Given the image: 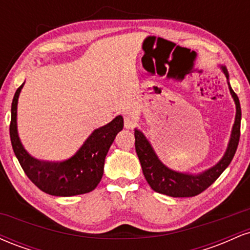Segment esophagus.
<instances>
[{"mask_svg": "<svg viewBox=\"0 0 250 250\" xmlns=\"http://www.w3.org/2000/svg\"><path fill=\"white\" fill-rule=\"evenodd\" d=\"M135 125H136V121L130 116L125 117V127L127 129H133Z\"/></svg>", "mask_w": 250, "mask_h": 250, "instance_id": "1", "label": "esophagus"}]
</instances>
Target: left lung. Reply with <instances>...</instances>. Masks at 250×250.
<instances>
[{
	"label": "left lung",
	"instance_id": "1",
	"mask_svg": "<svg viewBox=\"0 0 250 250\" xmlns=\"http://www.w3.org/2000/svg\"><path fill=\"white\" fill-rule=\"evenodd\" d=\"M223 73L229 80V74L226 67H221ZM231 97L234 99L235 105H236V115H235V122L231 130L230 140H229L228 147L222 159L220 160L214 167L202 171V173L193 175L187 173H179V171L171 170L167 166H165L160 161L157 155L155 154L150 142L147 137L143 135L142 131L135 129V149L139 156L140 163H141L143 175L149 183L151 189L156 193L168 195L171 197H191L196 196L205 191L209 186H211L217 177L225 171L229 163L233 160L235 153H236L237 146L240 141V127H241V107L239 97L234 93L229 84Z\"/></svg>",
	"mask_w": 250,
	"mask_h": 250
}]
</instances>
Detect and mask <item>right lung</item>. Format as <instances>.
Returning <instances> with one entry per match:
<instances>
[{"label": "right lung", "instance_id": "add662e5", "mask_svg": "<svg viewBox=\"0 0 250 250\" xmlns=\"http://www.w3.org/2000/svg\"><path fill=\"white\" fill-rule=\"evenodd\" d=\"M23 84L17 88L11 103L9 131L13 150L25 175L37 188L54 196H75L94 190L102 179L105 155L122 130L123 117L116 116L108 125L95 129L70 159L62 162L40 161L27 153L17 134V101Z\"/></svg>", "mask_w": 250, "mask_h": 250}]
</instances>
